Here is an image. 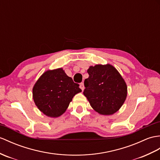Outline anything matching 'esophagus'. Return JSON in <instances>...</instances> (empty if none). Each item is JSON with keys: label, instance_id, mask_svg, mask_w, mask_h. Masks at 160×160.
Listing matches in <instances>:
<instances>
[{"label": "esophagus", "instance_id": "1", "mask_svg": "<svg viewBox=\"0 0 160 160\" xmlns=\"http://www.w3.org/2000/svg\"><path fill=\"white\" fill-rule=\"evenodd\" d=\"M80 88L82 89V91H84V83L83 82H82L80 84Z\"/></svg>", "mask_w": 160, "mask_h": 160}]
</instances>
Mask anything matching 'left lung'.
I'll list each match as a JSON object with an SVG mask.
<instances>
[{
    "label": "left lung",
    "mask_w": 160,
    "mask_h": 160,
    "mask_svg": "<svg viewBox=\"0 0 160 160\" xmlns=\"http://www.w3.org/2000/svg\"><path fill=\"white\" fill-rule=\"evenodd\" d=\"M83 94L96 112L113 114L120 109L127 97V85L112 65H96L87 70Z\"/></svg>",
    "instance_id": "8db88e82"
}]
</instances>
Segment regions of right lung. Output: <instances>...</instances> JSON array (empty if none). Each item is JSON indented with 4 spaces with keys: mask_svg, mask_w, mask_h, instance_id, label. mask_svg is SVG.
Here are the masks:
<instances>
[{
    "mask_svg": "<svg viewBox=\"0 0 160 160\" xmlns=\"http://www.w3.org/2000/svg\"><path fill=\"white\" fill-rule=\"evenodd\" d=\"M82 91L62 68L48 70L32 88L35 105L46 116L58 117L64 113L76 94Z\"/></svg>",
    "mask_w": 160,
    "mask_h": 160,
    "instance_id": "obj_1",
    "label": "right lung"
}]
</instances>
